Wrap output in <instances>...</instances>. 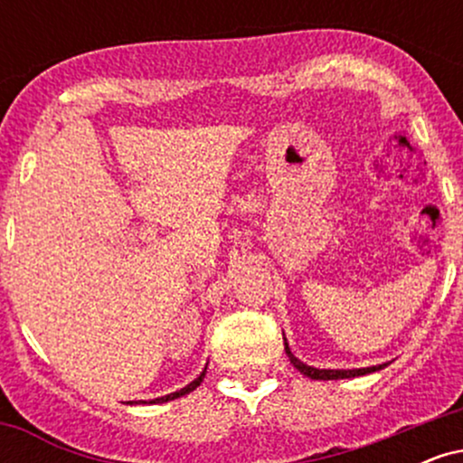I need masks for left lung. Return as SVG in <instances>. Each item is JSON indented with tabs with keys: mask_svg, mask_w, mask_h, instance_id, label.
Masks as SVG:
<instances>
[{
	"mask_svg": "<svg viewBox=\"0 0 463 463\" xmlns=\"http://www.w3.org/2000/svg\"><path fill=\"white\" fill-rule=\"evenodd\" d=\"M285 353L287 357H289L291 364H294L296 370H300L302 374L309 376L313 381H337V379H353V376H364V374H370V372H376V370H383L387 364H381V365H372V368H357V370H320V368H313V365H307L302 364L298 357H294V353H291L289 344H287L285 339Z\"/></svg>",
	"mask_w": 463,
	"mask_h": 463,
	"instance_id": "left-lung-1",
	"label": "left lung"
}]
</instances>
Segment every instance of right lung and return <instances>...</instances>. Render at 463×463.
Listing matches in <instances>:
<instances>
[{
    "label": "right lung",
    "instance_id": "1",
    "mask_svg": "<svg viewBox=\"0 0 463 463\" xmlns=\"http://www.w3.org/2000/svg\"><path fill=\"white\" fill-rule=\"evenodd\" d=\"M204 374H206V368L200 372V376L195 381H191V383L187 385V387H183V390H178V392H174V394H167V396H161V398H154V401H150V405H158V402H167V401H174V398H180V396H184V394H189V392H194L195 387H198L202 381H204ZM139 402H146V401H139ZM147 405V402H146Z\"/></svg>",
    "mask_w": 463,
    "mask_h": 463
}]
</instances>
